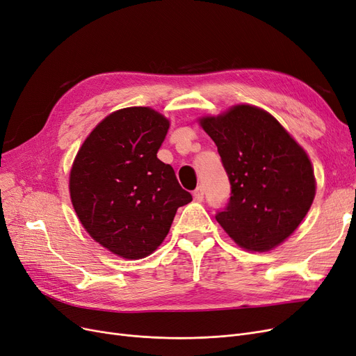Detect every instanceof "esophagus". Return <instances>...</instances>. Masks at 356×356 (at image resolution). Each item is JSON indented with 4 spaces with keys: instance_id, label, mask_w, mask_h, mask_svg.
<instances>
[{
    "instance_id": "obj_1",
    "label": "esophagus",
    "mask_w": 356,
    "mask_h": 356,
    "mask_svg": "<svg viewBox=\"0 0 356 356\" xmlns=\"http://www.w3.org/2000/svg\"><path fill=\"white\" fill-rule=\"evenodd\" d=\"M193 195H194V200H195V202H203V198H204L203 188H202V187L195 188V190H194V193H193Z\"/></svg>"
}]
</instances>
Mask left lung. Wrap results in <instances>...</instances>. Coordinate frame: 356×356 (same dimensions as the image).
Returning <instances> with one entry per match:
<instances>
[{"instance_id": "1", "label": "left lung", "mask_w": 356, "mask_h": 356, "mask_svg": "<svg viewBox=\"0 0 356 356\" xmlns=\"http://www.w3.org/2000/svg\"><path fill=\"white\" fill-rule=\"evenodd\" d=\"M215 141L231 182V200L216 220L234 243L252 252L279 247L314 202V168L304 147L272 113L232 105L197 120Z\"/></svg>"}]
</instances>
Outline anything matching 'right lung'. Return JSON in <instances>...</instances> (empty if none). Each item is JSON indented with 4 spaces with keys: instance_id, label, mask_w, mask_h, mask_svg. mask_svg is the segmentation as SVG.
<instances>
[{
    "instance_id": "obj_1",
    "label": "right lung",
    "mask_w": 356,
    "mask_h": 356,
    "mask_svg": "<svg viewBox=\"0 0 356 356\" xmlns=\"http://www.w3.org/2000/svg\"><path fill=\"white\" fill-rule=\"evenodd\" d=\"M169 120L149 106L113 111L83 141L71 165V204L86 232L127 260L163 243L178 207L193 197L158 159Z\"/></svg>"
}]
</instances>
